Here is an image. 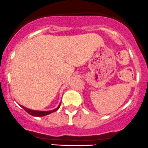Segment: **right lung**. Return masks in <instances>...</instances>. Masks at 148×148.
Segmentation results:
<instances>
[{
  "mask_svg": "<svg viewBox=\"0 0 148 148\" xmlns=\"http://www.w3.org/2000/svg\"><path fill=\"white\" fill-rule=\"evenodd\" d=\"M21 107H22V108H23V109L25 110L26 111L27 113H29V115H33V116H36V117H40V116H45V115H49V114L52 113V112H55V111H57V110L60 108V106H59L57 108H56V109L53 110H49V111H36V110H33L27 109V108H25V107H23V106H21Z\"/></svg>",
  "mask_w": 148,
  "mask_h": 148,
  "instance_id": "add662e5",
  "label": "right lung"
}]
</instances>
